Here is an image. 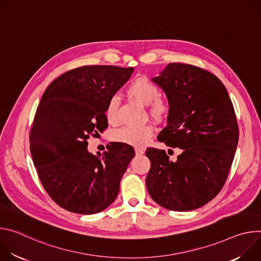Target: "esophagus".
<instances>
[{
  "mask_svg": "<svg viewBox=\"0 0 261 261\" xmlns=\"http://www.w3.org/2000/svg\"><path fill=\"white\" fill-rule=\"evenodd\" d=\"M135 151H136L137 155H142V154H144V152H145V149L137 147V148H135Z\"/></svg>",
  "mask_w": 261,
  "mask_h": 261,
  "instance_id": "1",
  "label": "esophagus"
}]
</instances>
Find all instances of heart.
Here are the masks:
<instances>
[{
    "label": "heart",
    "instance_id": "obj_1",
    "mask_svg": "<svg viewBox=\"0 0 261 261\" xmlns=\"http://www.w3.org/2000/svg\"><path fill=\"white\" fill-rule=\"evenodd\" d=\"M127 94L143 103L149 106V113L155 119H162L169 111V102L160 97V90L158 87L146 77H138L134 80L127 88ZM119 101L117 97H111L105 109L106 118L110 123L117 121V111ZM153 134V128L149 124L133 126L126 125L115 129L112 134V138L121 143L128 144L136 147H143L149 142Z\"/></svg>",
    "mask_w": 261,
    "mask_h": 261
}]
</instances>
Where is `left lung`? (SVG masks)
I'll list each match as a JSON object with an SVG mask.
<instances>
[{
    "instance_id": "left-lung-1",
    "label": "left lung",
    "mask_w": 261,
    "mask_h": 261,
    "mask_svg": "<svg viewBox=\"0 0 261 261\" xmlns=\"http://www.w3.org/2000/svg\"><path fill=\"white\" fill-rule=\"evenodd\" d=\"M151 81L169 102L158 140L182 152L172 162L165 150L147 148V191L167 210L199 208L219 194L233 162L239 127L232 102L216 75L193 65L170 63Z\"/></svg>"
}]
</instances>
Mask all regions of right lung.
<instances>
[{
  "label": "right lung",
  "instance_id": "add662e5",
  "mask_svg": "<svg viewBox=\"0 0 261 261\" xmlns=\"http://www.w3.org/2000/svg\"><path fill=\"white\" fill-rule=\"evenodd\" d=\"M133 71V67L82 66L57 77L41 97L30 150L44 190L68 212L100 213L118 195L134 148L113 142L102 155H94L87 139L108 127L106 105Z\"/></svg>",
  "mask_w": 261,
  "mask_h": 261
}]
</instances>
